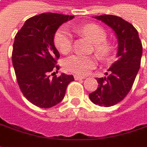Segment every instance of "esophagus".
Masks as SVG:
<instances>
[{
  "label": "esophagus",
  "mask_w": 147,
  "mask_h": 147,
  "mask_svg": "<svg viewBox=\"0 0 147 147\" xmlns=\"http://www.w3.org/2000/svg\"><path fill=\"white\" fill-rule=\"evenodd\" d=\"M74 78H75V80H84V79H85V76H81L76 75V76H74Z\"/></svg>",
  "instance_id": "obj_1"
}]
</instances>
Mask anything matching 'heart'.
Wrapping results in <instances>:
<instances>
[{
  "instance_id": "heart-1",
  "label": "heart",
  "mask_w": 147,
  "mask_h": 147,
  "mask_svg": "<svg viewBox=\"0 0 147 147\" xmlns=\"http://www.w3.org/2000/svg\"><path fill=\"white\" fill-rule=\"evenodd\" d=\"M76 30L94 43V50L100 58H105L111 51V46L106 42L107 33L100 26L89 23L76 28ZM54 44L58 50L63 53H68L71 49V35L67 28H62L54 36ZM97 60L93 56L74 54L65 60L64 67L67 71L84 76L96 67Z\"/></svg>"
}]
</instances>
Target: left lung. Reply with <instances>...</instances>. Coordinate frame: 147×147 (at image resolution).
<instances>
[{"instance_id": "1", "label": "left lung", "mask_w": 147, "mask_h": 147, "mask_svg": "<svg viewBox=\"0 0 147 147\" xmlns=\"http://www.w3.org/2000/svg\"><path fill=\"white\" fill-rule=\"evenodd\" d=\"M94 18L111 28L118 40L117 60L105 73L107 76L97 79L98 89L89 94L92 102L108 107L122 101L130 91L139 71L142 45L138 31L123 18L110 14Z\"/></svg>"}]
</instances>
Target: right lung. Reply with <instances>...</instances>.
Wrapping results in <instances>:
<instances>
[{"label":"right lung","instance_id":"obj_1","mask_svg":"<svg viewBox=\"0 0 147 147\" xmlns=\"http://www.w3.org/2000/svg\"><path fill=\"white\" fill-rule=\"evenodd\" d=\"M72 15L45 13L28 18L15 36L12 61L19 88L30 102L40 108H50L63 99L73 76L62 73L50 77L59 70L60 55L54 45V35ZM55 73V72H53Z\"/></svg>","mask_w":147,"mask_h":147}]
</instances>
